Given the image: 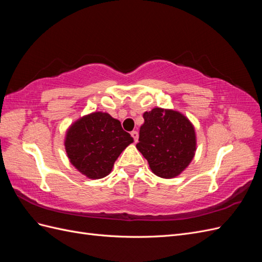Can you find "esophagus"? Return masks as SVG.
Instances as JSON below:
<instances>
[{"label": "esophagus", "instance_id": "34e87169", "mask_svg": "<svg viewBox=\"0 0 262 262\" xmlns=\"http://www.w3.org/2000/svg\"><path fill=\"white\" fill-rule=\"evenodd\" d=\"M131 136L134 139V142H138V140H139V132L138 131H132Z\"/></svg>", "mask_w": 262, "mask_h": 262}]
</instances>
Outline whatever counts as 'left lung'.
I'll return each instance as SVG.
<instances>
[{
	"mask_svg": "<svg viewBox=\"0 0 262 262\" xmlns=\"http://www.w3.org/2000/svg\"><path fill=\"white\" fill-rule=\"evenodd\" d=\"M137 148L154 175L171 179L193 160L196 150L194 125L180 112L155 107L143 114Z\"/></svg>",
	"mask_w": 262,
	"mask_h": 262,
	"instance_id": "8db88e82",
	"label": "left lung"
}]
</instances>
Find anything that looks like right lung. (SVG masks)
<instances>
[{
	"mask_svg": "<svg viewBox=\"0 0 262 262\" xmlns=\"http://www.w3.org/2000/svg\"><path fill=\"white\" fill-rule=\"evenodd\" d=\"M133 143L121 123L107 113L95 112L77 119L66 132L70 163L90 179L108 176L123 149Z\"/></svg>",
	"mask_w": 262,
	"mask_h": 262,
	"instance_id": "1",
	"label": "right lung"
}]
</instances>
